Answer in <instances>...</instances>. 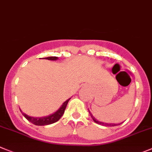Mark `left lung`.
Instances as JSON below:
<instances>
[{
    "label": "left lung",
    "instance_id": "1",
    "mask_svg": "<svg viewBox=\"0 0 152 152\" xmlns=\"http://www.w3.org/2000/svg\"><path fill=\"white\" fill-rule=\"evenodd\" d=\"M88 112H89V113H90L91 117V118H92V119H93V121H94V122H95V123H97V124H100V125L106 126V127H113V126L119 125V124H121H121H113V123H104V122H102V121H98V120H97V119H96L94 117L93 115H92L91 113V112L89 111V110H88Z\"/></svg>",
    "mask_w": 152,
    "mask_h": 152
}]
</instances>
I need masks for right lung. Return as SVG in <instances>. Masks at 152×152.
I'll return each mask as SVG.
<instances>
[{"mask_svg": "<svg viewBox=\"0 0 152 152\" xmlns=\"http://www.w3.org/2000/svg\"><path fill=\"white\" fill-rule=\"evenodd\" d=\"M44 59H47V60H51V61H57L58 59V57H47V58H45ZM70 100V98L67 99L65 102H64L62 103L61 106H60V108L57 110L56 112H55L52 114L49 115L47 116H44V117H40V118H36V117H32V116H29L28 115H26L25 113H22V110H20L21 113H22L24 116L25 117V118L28 119L30 122H31L32 124H35V125L37 126H43V125H48V124H53V123L56 122L59 120V119L61 118V116L64 115V110L66 109V106L67 105L68 102Z\"/></svg>", "mask_w": 152, "mask_h": 152, "instance_id": "obj_1", "label": "right lung"}]
</instances>
